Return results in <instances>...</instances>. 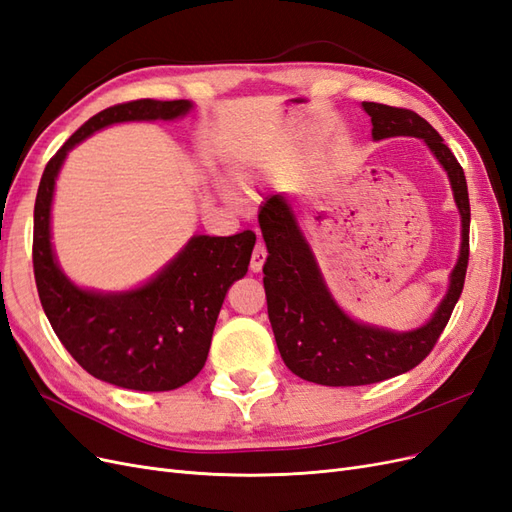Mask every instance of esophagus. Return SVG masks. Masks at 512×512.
I'll return each instance as SVG.
<instances>
[{
	"instance_id": "obj_1",
	"label": "esophagus",
	"mask_w": 512,
	"mask_h": 512,
	"mask_svg": "<svg viewBox=\"0 0 512 512\" xmlns=\"http://www.w3.org/2000/svg\"><path fill=\"white\" fill-rule=\"evenodd\" d=\"M265 260H267V247L262 245V243H256L254 254H252V262H250V269L254 273L262 271V265H265Z\"/></svg>"
}]
</instances>
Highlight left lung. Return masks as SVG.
Segmentation results:
<instances>
[{
	"mask_svg": "<svg viewBox=\"0 0 512 512\" xmlns=\"http://www.w3.org/2000/svg\"><path fill=\"white\" fill-rule=\"evenodd\" d=\"M371 117L374 141L391 136L423 138L451 181L461 215V250L451 286L427 324L395 333L356 322L333 301L297 218L282 194L260 207L258 224L267 243L262 282L267 309L286 367L307 382L324 386H361L406 374L421 363L440 339L461 297L470 258V198L463 168L429 123L408 108L363 102Z\"/></svg>",
	"mask_w": 512,
	"mask_h": 512,
	"instance_id": "obj_1",
	"label": "left lung"
}]
</instances>
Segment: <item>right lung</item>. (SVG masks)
I'll use <instances>...</instances> for the list:
<instances>
[{
	"label": "right lung",
	"instance_id": "1",
	"mask_svg": "<svg viewBox=\"0 0 512 512\" xmlns=\"http://www.w3.org/2000/svg\"><path fill=\"white\" fill-rule=\"evenodd\" d=\"M190 100H132L104 108L76 130L46 164L34 207L38 297L59 342L87 374L132 391H173L205 367L228 288L247 273L256 235H196L145 286L96 292L74 286L51 247L55 179L68 151L111 123L177 119Z\"/></svg>",
	"mask_w": 512,
	"mask_h": 512
}]
</instances>
